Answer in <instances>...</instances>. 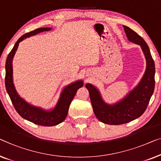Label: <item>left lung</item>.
<instances>
[{"instance_id": "obj_1", "label": "left lung", "mask_w": 161, "mask_h": 161, "mask_svg": "<svg viewBox=\"0 0 161 161\" xmlns=\"http://www.w3.org/2000/svg\"><path fill=\"white\" fill-rule=\"evenodd\" d=\"M128 39L140 45L146 59V70L139 84L117 103H106L98 88L90 83L89 91L93 112L97 118L108 125H121L138 118L145 112L155 89V63L148 45L143 38L128 27L123 25Z\"/></svg>"}]
</instances>
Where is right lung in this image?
<instances>
[{
	"instance_id": "add662e5",
	"label": "right lung",
	"mask_w": 161,
	"mask_h": 161,
	"mask_svg": "<svg viewBox=\"0 0 161 161\" xmlns=\"http://www.w3.org/2000/svg\"><path fill=\"white\" fill-rule=\"evenodd\" d=\"M51 30L52 28H40L22 36L8 54L6 62V89L16 111L22 118L36 125L43 126L57 125L64 120L68 114L70 104L75 96L77 90L84 85L82 80H77L65 86L61 92L55 107L48 110L29 103L17 93L13 81L12 63L19 44L27 38Z\"/></svg>"
}]
</instances>
